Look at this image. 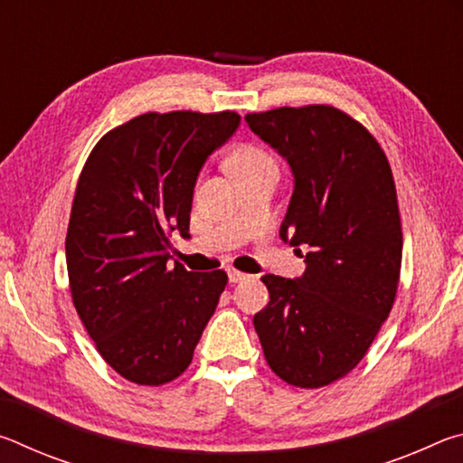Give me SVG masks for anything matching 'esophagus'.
<instances>
[{
    "mask_svg": "<svg viewBox=\"0 0 463 463\" xmlns=\"http://www.w3.org/2000/svg\"><path fill=\"white\" fill-rule=\"evenodd\" d=\"M245 279H249L247 273L237 271V269H229V281H232V284H239V281H245Z\"/></svg>",
    "mask_w": 463,
    "mask_h": 463,
    "instance_id": "1",
    "label": "esophagus"
}]
</instances>
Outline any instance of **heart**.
I'll use <instances>...</instances> for the list:
<instances>
[{
  "instance_id": "b5f03b06",
  "label": "heart",
  "mask_w": 463,
  "mask_h": 463,
  "mask_svg": "<svg viewBox=\"0 0 463 463\" xmlns=\"http://www.w3.org/2000/svg\"><path fill=\"white\" fill-rule=\"evenodd\" d=\"M226 165H229V171L234 177L242 179L255 174V171L276 165V161H273V156L269 153H265L260 146L239 145L232 148L229 159H226Z\"/></svg>"
}]
</instances>
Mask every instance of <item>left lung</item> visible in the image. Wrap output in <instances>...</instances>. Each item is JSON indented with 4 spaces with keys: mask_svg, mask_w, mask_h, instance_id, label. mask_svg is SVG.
Here are the masks:
<instances>
[{
    "mask_svg": "<svg viewBox=\"0 0 463 463\" xmlns=\"http://www.w3.org/2000/svg\"><path fill=\"white\" fill-rule=\"evenodd\" d=\"M245 120L292 171L279 239L307 263L300 278H261L269 304L253 317L255 331L281 380L326 386L362 362L394 304L402 231L392 169L378 140L336 108H278Z\"/></svg>",
    "mask_w": 463,
    "mask_h": 463,
    "instance_id": "8db88e82",
    "label": "left lung"
}]
</instances>
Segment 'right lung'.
Wrapping results in <instances>:
<instances>
[{"instance_id":"1","label":"right lung","mask_w":463,"mask_h":463,"mask_svg":"<svg viewBox=\"0 0 463 463\" xmlns=\"http://www.w3.org/2000/svg\"><path fill=\"white\" fill-rule=\"evenodd\" d=\"M241 127L234 112H148L93 146L67 231L73 304L99 355L140 386L192 364L226 273L171 268V232L190 239L203 163Z\"/></svg>"}]
</instances>
